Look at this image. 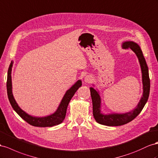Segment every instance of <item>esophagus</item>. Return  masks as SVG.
Segmentation results:
<instances>
[{"mask_svg": "<svg viewBox=\"0 0 158 158\" xmlns=\"http://www.w3.org/2000/svg\"><path fill=\"white\" fill-rule=\"evenodd\" d=\"M93 80H94V78H93V76L91 75H87L86 77L84 78L85 82H86V83H88V84H90L92 82H93Z\"/></svg>", "mask_w": 158, "mask_h": 158, "instance_id": "esophagus-1", "label": "esophagus"}]
</instances>
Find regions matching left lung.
<instances>
[{
	"mask_svg": "<svg viewBox=\"0 0 158 158\" xmlns=\"http://www.w3.org/2000/svg\"><path fill=\"white\" fill-rule=\"evenodd\" d=\"M123 48H130L133 50L138 56L141 66L142 72V82H143V96L138 103L137 107L130 112L125 114H111L104 115L100 113L101 100L98 92L95 89L90 88V94L93 105V116L96 121L102 125L108 126H118L128 123L134 120L138 116L143 108L145 104L148 101L150 89V80L149 77L148 68L146 60L139 46L134 42L128 41L123 42L122 44Z\"/></svg>",
	"mask_w": 158,
	"mask_h": 158,
	"instance_id": "1",
	"label": "left lung"
}]
</instances>
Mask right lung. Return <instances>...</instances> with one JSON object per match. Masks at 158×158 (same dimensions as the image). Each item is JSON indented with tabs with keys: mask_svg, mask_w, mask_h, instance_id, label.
Returning a JSON list of instances; mask_svg holds the SVG:
<instances>
[{
	"mask_svg": "<svg viewBox=\"0 0 158 158\" xmlns=\"http://www.w3.org/2000/svg\"><path fill=\"white\" fill-rule=\"evenodd\" d=\"M12 67V62H11L9 68L8 70L7 75V82H6V89L8 98L9 100L10 103L12 108L15 112L18 114L19 116L22 118L24 120L26 121L29 124L36 127H52L56 126L61 123L64 120L66 110L68 105H69L72 98L74 95L75 92L77 89L82 86V81L80 80L77 81L73 86H72L69 90H67L66 94L64 96L57 110L54 114L50 115V116L42 118L33 117L30 116L28 114L21 109L16 102L13 94L12 92V81H11V71Z\"/></svg>",
	"mask_w": 158,
	"mask_h": 158,
	"instance_id": "right-lung-1",
	"label": "right lung"
}]
</instances>
